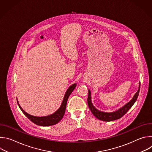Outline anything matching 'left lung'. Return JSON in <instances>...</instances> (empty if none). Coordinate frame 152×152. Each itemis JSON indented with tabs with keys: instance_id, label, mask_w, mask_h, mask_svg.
<instances>
[{
	"instance_id": "obj_1",
	"label": "left lung",
	"mask_w": 152,
	"mask_h": 152,
	"mask_svg": "<svg viewBox=\"0 0 152 152\" xmlns=\"http://www.w3.org/2000/svg\"><path fill=\"white\" fill-rule=\"evenodd\" d=\"M140 90V82H139V88L137 92L135 94L134 96L133 97L132 99L127 103L125 105H124L123 107L120 108L119 110L112 112V113H106L100 111L93 106L92 102H91V91L90 90H88V104L89 106L90 110H91L93 114L99 120L104 121H111L115 120H118L122 117L129 110L130 108H131L133 104L135 103L136 100H137L139 92Z\"/></svg>"
}]
</instances>
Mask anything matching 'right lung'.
<instances>
[{
	"label": "right lung",
	"instance_id": "right-lung-1",
	"mask_svg": "<svg viewBox=\"0 0 152 152\" xmlns=\"http://www.w3.org/2000/svg\"><path fill=\"white\" fill-rule=\"evenodd\" d=\"M76 83H74L70 86V87L68 88V90H67L66 94H65L63 101L62 102V104H61L60 107L55 113H54L53 114H52L51 115H48V116L35 117V116L31 115L28 114L27 113H26L22 109V108H21V107L19 104L18 102L17 99V103H18L19 107L20 108L21 111L23 112V113L27 117V118H28L34 123H35L37 125H39V126H52V125L57 124L62 118V117L64 115L65 111H66L67 102L69 97L72 94V93L73 92L74 89L76 88Z\"/></svg>",
	"mask_w": 152,
	"mask_h": 152
}]
</instances>
